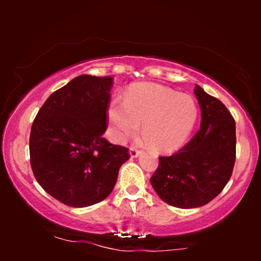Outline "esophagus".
Listing matches in <instances>:
<instances>
[{
  "instance_id": "esophagus-1",
  "label": "esophagus",
  "mask_w": 261,
  "mask_h": 261,
  "mask_svg": "<svg viewBox=\"0 0 261 261\" xmlns=\"http://www.w3.org/2000/svg\"><path fill=\"white\" fill-rule=\"evenodd\" d=\"M140 151H139V149L137 148V147H134V146H130V148H129V154H130V156L132 158H137V156H139L140 155Z\"/></svg>"
}]
</instances>
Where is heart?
I'll list each match as a JSON object with an SVG mask.
<instances>
[{
  "label": "heart",
  "instance_id": "1",
  "mask_svg": "<svg viewBox=\"0 0 261 261\" xmlns=\"http://www.w3.org/2000/svg\"><path fill=\"white\" fill-rule=\"evenodd\" d=\"M197 115V105L191 96L179 95L153 83L130 89L123 103L114 101L108 108L112 134L116 141L133 137L142 123L145 141L159 152L180 147L190 135Z\"/></svg>",
  "mask_w": 261,
  "mask_h": 261
}]
</instances>
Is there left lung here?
I'll list each match as a JSON object with an SVG mask.
<instances>
[{"label": "left lung", "instance_id": "left-lung-1", "mask_svg": "<svg viewBox=\"0 0 261 261\" xmlns=\"http://www.w3.org/2000/svg\"><path fill=\"white\" fill-rule=\"evenodd\" d=\"M195 95L202 112L199 130L174 154L159 156L149 179L164 202L181 209L213 201L229 181L237 156L235 120L229 110L199 85Z\"/></svg>", "mask_w": 261, "mask_h": 261}]
</instances>
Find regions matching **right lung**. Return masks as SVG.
Returning <instances> with one entry per match:
<instances>
[{
  "label": "right lung",
  "mask_w": 261,
  "mask_h": 261,
  "mask_svg": "<svg viewBox=\"0 0 261 261\" xmlns=\"http://www.w3.org/2000/svg\"><path fill=\"white\" fill-rule=\"evenodd\" d=\"M112 77L81 74L46 99L33 121L31 166L44 190L64 204L84 208L113 191L128 148L103 138Z\"/></svg>",
  "instance_id": "add662e5"
}]
</instances>
